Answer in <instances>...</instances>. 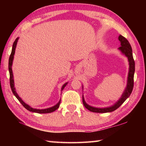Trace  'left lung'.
<instances>
[{
    "label": "left lung",
    "instance_id": "obj_1",
    "mask_svg": "<svg viewBox=\"0 0 146 146\" xmlns=\"http://www.w3.org/2000/svg\"><path fill=\"white\" fill-rule=\"evenodd\" d=\"M118 40L120 42V47L118 48V50L120 51L123 55H124L128 59V62H129V72H128L127 75V85L125 87L124 91L122 93L121 97L118 99L117 102H116L114 104L111 106L107 108H95L91 106L87 103L86 102L84 98V95H82V102L84 104V106H85L86 109L90 110L91 112L95 113H110L118 109L120 106L122 104L125 102V100L129 97L131 93L133 88V84H134V74H135V64L134 59L133 57V52H132V48L128 40L125 37H123L122 35H119L118 36ZM83 88V86H82Z\"/></svg>",
    "mask_w": 146,
    "mask_h": 146
}]
</instances>
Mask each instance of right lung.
Returning a JSON list of instances; mask_svg holds the SVG:
<instances>
[{
	"label": "right lung",
	"mask_w": 146,
	"mask_h": 146,
	"mask_svg": "<svg viewBox=\"0 0 146 146\" xmlns=\"http://www.w3.org/2000/svg\"><path fill=\"white\" fill-rule=\"evenodd\" d=\"M19 37H17L15 40L13 42V47H12V50H11V53L10 55V56H9V64H8V69H9V77H10V79H9V82H10V86L11 88V91L13 92V95L15 96L16 98L19 100V101L21 102L23 106L25 108L26 110H28V111L33 113H49L51 112L55 111V110H57V109L59 108L60 106V101L61 99L58 101V102L56 104V105L52 106L51 108H48L46 109H42V110H40V109H35V108H31L30 106H29L28 104H27L26 103H25L24 101L22 100V98L19 97L18 94H17L15 88V84H14V79H13V71H12V65H13V58H14V55L15 53V49H16V46L17 44V42H18ZM68 82H66L64 84H63L62 87L61 88V91L64 90V88L66 87V86L68 84Z\"/></svg>",
	"instance_id": "1"
}]
</instances>
